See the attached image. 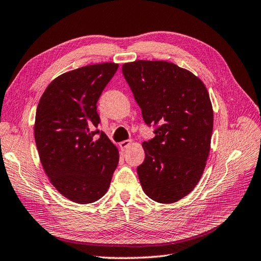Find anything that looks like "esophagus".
<instances>
[{
	"mask_svg": "<svg viewBox=\"0 0 261 261\" xmlns=\"http://www.w3.org/2000/svg\"><path fill=\"white\" fill-rule=\"evenodd\" d=\"M131 143H132L131 140H124V141L119 143V146H120V149H121V150H125L126 148H129Z\"/></svg>",
	"mask_w": 261,
	"mask_h": 261,
	"instance_id": "34e87169",
	"label": "esophagus"
}]
</instances>
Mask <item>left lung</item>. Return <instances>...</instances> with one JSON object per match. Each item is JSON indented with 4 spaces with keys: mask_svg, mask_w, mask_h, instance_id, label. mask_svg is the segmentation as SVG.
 Masks as SVG:
<instances>
[{
    "mask_svg": "<svg viewBox=\"0 0 261 261\" xmlns=\"http://www.w3.org/2000/svg\"><path fill=\"white\" fill-rule=\"evenodd\" d=\"M122 73L144 122L155 126V137L142 143L140 183L155 202H177L195 188L208 158L214 121L208 92L194 73L169 62L126 63Z\"/></svg>",
    "mask_w": 261,
    "mask_h": 261,
    "instance_id": "obj_1",
    "label": "left lung"
}]
</instances>
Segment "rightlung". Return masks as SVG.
<instances>
[{
	"label": "right lung",
	"instance_id": "add662e5",
	"mask_svg": "<svg viewBox=\"0 0 261 261\" xmlns=\"http://www.w3.org/2000/svg\"><path fill=\"white\" fill-rule=\"evenodd\" d=\"M118 67L103 63L65 72L38 102L34 135L39 159L51 184L71 202L101 198L118 165L116 145L97 129L98 99Z\"/></svg>",
	"mask_w": 261,
	"mask_h": 261
}]
</instances>
